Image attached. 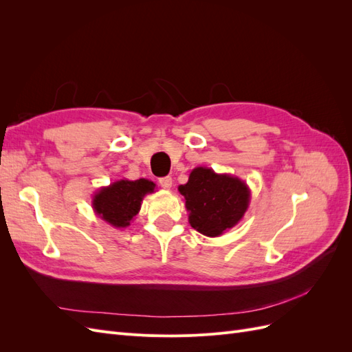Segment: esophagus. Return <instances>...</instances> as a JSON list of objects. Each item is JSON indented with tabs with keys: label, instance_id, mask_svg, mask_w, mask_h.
I'll list each match as a JSON object with an SVG mask.
<instances>
[{
	"label": "esophagus",
	"instance_id": "34e87169",
	"mask_svg": "<svg viewBox=\"0 0 352 352\" xmlns=\"http://www.w3.org/2000/svg\"><path fill=\"white\" fill-rule=\"evenodd\" d=\"M160 185H162V188H164V189H170V188H172V185H173V180H172V177H170V176L162 177V179H160Z\"/></svg>",
	"mask_w": 352,
	"mask_h": 352
}]
</instances>
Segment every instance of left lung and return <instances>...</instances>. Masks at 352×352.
Wrapping results in <instances>:
<instances>
[{
	"label": "left lung",
	"instance_id": "8db88e82",
	"mask_svg": "<svg viewBox=\"0 0 352 352\" xmlns=\"http://www.w3.org/2000/svg\"><path fill=\"white\" fill-rule=\"evenodd\" d=\"M179 192L185 198L189 225L210 238L236 226L248 210L251 190L242 179L216 173L208 167H195Z\"/></svg>",
	"mask_w": 352,
	"mask_h": 352
}]
</instances>
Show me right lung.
Returning a JSON list of instances; mask_svg holds the SVG:
<instances>
[{"instance_id":"right-lung-1","label":"right lung","mask_w":352,"mask_h":352,"mask_svg":"<svg viewBox=\"0 0 352 352\" xmlns=\"http://www.w3.org/2000/svg\"><path fill=\"white\" fill-rule=\"evenodd\" d=\"M155 184L148 179H120L100 188L92 197V208L101 220L116 229H123L140 212L142 199L153 194Z\"/></svg>"}]
</instances>
